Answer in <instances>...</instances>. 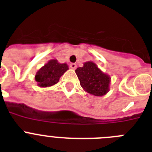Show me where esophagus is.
<instances>
[{
  "label": "esophagus",
  "mask_w": 152,
  "mask_h": 152,
  "mask_svg": "<svg viewBox=\"0 0 152 152\" xmlns=\"http://www.w3.org/2000/svg\"><path fill=\"white\" fill-rule=\"evenodd\" d=\"M70 67H71L72 69H76V68H77V64H75V63H72V64H70Z\"/></svg>",
  "instance_id": "34e87169"
}]
</instances>
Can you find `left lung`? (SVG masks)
<instances>
[{
    "instance_id": "obj_1",
    "label": "left lung",
    "mask_w": 152,
    "mask_h": 152,
    "mask_svg": "<svg viewBox=\"0 0 152 152\" xmlns=\"http://www.w3.org/2000/svg\"><path fill=\"white\" fill-rule=\"evenodd\" d=\"M80 84L84 91L90 94L101 96L110 91V76L103 73L93 61H86L84 66L75 70Z\"/></svg>"
}]
</instances>
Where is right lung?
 I'll return each instance as SVG.
<instances>
[{"instance_id": "right-lung-1", "label": "right lung", "mask_w": 152, "mask_h": 152, "mask_svg": "<svg viewBox=\"0 0 152 152\" xmlns=\"http://www.w3.org/2000/svg\"><path fill=\"white\" fill-rule=\"evenodd\" d=\"M68 70L66 63H59L56 59L49 60L42 67L35 76V80L40 88H48L57 84L61 75Z\"/></svg>"}]
</instances>
